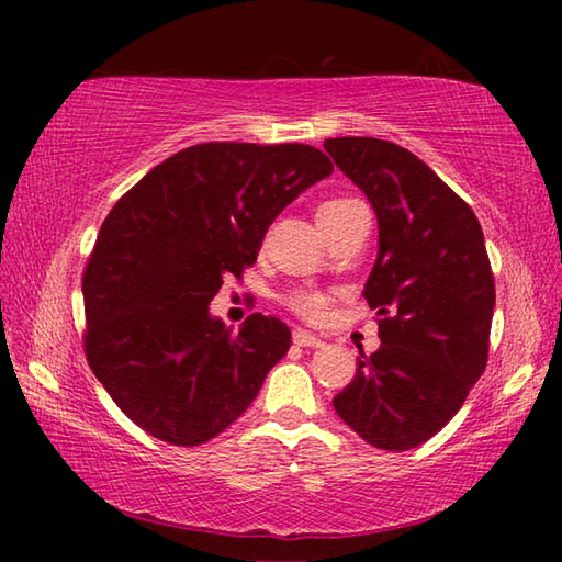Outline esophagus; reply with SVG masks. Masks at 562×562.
I'll use <instances>...</instances> for the list:
<instances>
[{
  "label": "esophagus",
  "mask_w": 562,
  "mask_h": 562,
  "mask_svg": "<svg viewBox=\"0 0 562 562\" xmlns=\"http://www.w3.org/2000/svg\"><path fill=\"white\" fill-rule=\"evenodd\" d=\"M292 341L297 347H312V349H319V347H325V341H322L319 337H315L312 335V331H307V329H294L292 331Z\"/></svg>",
  "instance_id": "1"
}]
</instances>
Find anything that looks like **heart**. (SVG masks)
I'll use <instances>...</instances> for the list:
<instances>
[{"label":"heart","mask_w":562,"mask_h":562,"mask_svg":"<svg viewBox=\"0 0 562 562\" xmlns=\"http://www.w3.org/2000/svg\"><path fill=\"white\" fill-rule=\"evenodd\" d=\"M357 205L355 198H329V201H325L319 205L317 211V217L319 215H337L341 211H347V207ZM284 304L294 312V315H300L302 319L307 322H322L327 317L329 312V304H331V297L327 292L322 290H312V288H302V290H292L288 297H284Z\"/></svg>","instance_id":"heart-1"}]
</instances>
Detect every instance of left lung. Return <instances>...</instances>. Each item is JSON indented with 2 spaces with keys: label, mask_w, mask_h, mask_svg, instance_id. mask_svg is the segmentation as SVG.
<instances>
[{
  "label": "left lung",
  "mask_w": 562,
  "mask_h": 562,
  "mask_svg": "<svg viewBox=\"0 0 562 562\" xmlns=\"http://www.w3.org/2000/svg\"><path fill=\"white\" fill-rule=\"evenodd\" d=\"M364 190L379 223V255L364 284L379 347L335 396L351 431L384 451L429 441L486 372L496 307L479 217L412 150L382 138L325 140Z\"/></svg>",
  "instance_id": "left-lung-1"
}]
</instances>
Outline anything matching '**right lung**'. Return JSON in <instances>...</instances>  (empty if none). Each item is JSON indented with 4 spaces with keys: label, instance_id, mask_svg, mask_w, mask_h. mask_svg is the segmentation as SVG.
Returning <instances> with one entry per match:
<instances>
[{
    "label": "right lung",
    "instance_id": "add662e5",
    "mask_svg": "<svg viewBox=\"0 0 562 562\" xmlns=\"http://www.w3.org/2000/svg\"><path fill=\"white\" fill-rule=\"evenodd\" d=\"M331 170L315 146L213 140L166 158L111 207L81 278L83 351L154 439H215L288 355L278 317L255 312L233 331L207 304L223 278L252 268L282 207Z\"/></svg>",
    "mask_w": 562,
    "mask_h": 562
}]
</instances>
